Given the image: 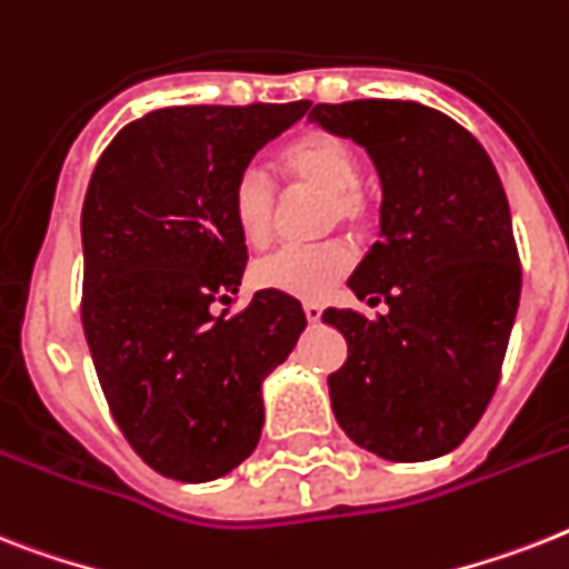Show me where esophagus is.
I'll return each mask as SVG.
<instances>
[{
    "instance_id": "1",
    "label": "esophagus",
    "mask_w": 569,
    "mask_h": 569,
    "mask_svg": "<svg viewBox=\"0 0 569 569\" xmlns=\"http://www.w3.org/2000/svg\"><path fill=\"white\" fill-rule=\"evenodd\" d=\"M303 312H307L309 325H318V321H321V312H325V309H321V303H303Z\"/></svg>"
}]
</instances>
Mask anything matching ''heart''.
<instances>
[{
  "label": "heart",
  "instance_id": "heart-1",
  "mask_svg": "<svg viewBox=\"0 0 569 569\" xmlns=\"http://www.w3.org/2000/svg\"><path fill=\"white\" fill-rule=\"evenodd\" d=\"M280 172L295 189H312L325 196L327 224L368 228L373 219L371 196L359 187L362 163L350 142L325 131H309L280 151ZM230 216L239 237L262 244L271 237L277 216V189L257 166H248L230 189ZM353 253L345 242L330 239L318 244H289L253 266L251 280L260 289L300 300H318L348 274Z\"/></svg>",
  "mask_w": 569,
  "mask_h": 569
}]
</instances>
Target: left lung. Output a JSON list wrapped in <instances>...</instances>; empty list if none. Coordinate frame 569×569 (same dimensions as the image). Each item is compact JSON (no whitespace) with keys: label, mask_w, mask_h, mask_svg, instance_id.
Masks as SVG:
<instances>
[{"label":"left lung","mask_w":569,"mask_h":569,"mask_svg":"<svg viewBox=\"0 0 569 569\" xmlns=\"http://www.w3.org/2000/svg\"><path fill=\"white\" fill-rule=\"evenodd\" d=\"M309 119L362 146L382 187L380 242L348 286L389 312L321 316L348 341V362L327 377L332 412L380 459H438L491 403L515 327L520 260L506 189L477 137L418 101L316 104Z\"/></svg>","instance_id":"left-lung-1"}]
</instances>
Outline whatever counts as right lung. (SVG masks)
I'll return each instance as SVG.
<instances>
[{"instance_id": "obj_1", "label": "right lung", "mask_w": 569, "mask_h": 569, "mask_svg": "<svg viewBox=\"0 0 569 569\" xmlns=\"http://www.w3.org/2000/svg\"><path fill=\"white\" fill-rule=\"evenodd\" d=\"M309 101L151 110L96 163L81 210V321L101 391L149 468L210 482L253 452L262 380L307 327L295 298L242 283L248 248L230 216L233 180Z\"/></svg>"}]
</instances>
